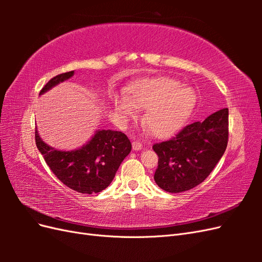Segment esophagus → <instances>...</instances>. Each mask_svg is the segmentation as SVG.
Here are the masks:
<instances>
[{
  "mask_svg": "<svg viewBox=\"0 0 262 262\" xmlns=\"http://www.w3.org/2000/svg\"><path fill=\"white\" fill-rule=\"evenodd\" d=\"M142 144L140 143V142H137V141H134V142H132V148H133V150H140V149H142Z\"/></svg>",
  "mask_w": 262,
  "mask_h": 262,
  "instance_id": "1",
  "label": "esophagus"
}]
</instances>
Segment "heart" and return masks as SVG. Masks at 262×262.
Here are the masks:
<instances>
[{"instance_id":"obj_1","label":"heart","mask_w":262,"mask_h":262,"mask_svg":"<svg viewBox=\"0 0 262 262\" xmlns=\"http://www.w3.org/2000/svg\"><path fill=\"white\" fill-rule=\"evenodd\" d=\"M112 104L124 120L144 110L142 122L156 138H167L182 128L191 116L196 95L193 89L170 77L144 78L125 89V96L112 94Z\"/></svg>"}]
</instances>
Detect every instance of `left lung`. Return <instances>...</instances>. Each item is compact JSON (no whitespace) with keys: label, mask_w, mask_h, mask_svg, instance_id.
<instances>
[{"label":"left lung","mask_w":262,"mask_h":262,"mask_svg":"<svg viewBox=\"0 0 262 262\" xmlns=\"http://www.w3.org/2000/svg\"><path fill=\"white\" fill-rule=\"evenodd\" d=\"M227 140L228 109L223 108L202 122L188 124L176 137L154 144L157 186L178 193L200 185L224 155Z\"/></svg>","instance_id":"obj_1"}]
</instances>
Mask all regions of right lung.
Segmentation results:
<instances>
[{
  "instance_id": "obj_1",
  "label": "right lung",
  "mask_w": 262,
  "mask_h": 262,
  "mask_svg": "<svg viewBox=\"0 0 262 262\" xmlns=\"http://www.w3.org/2000/svg\"><path fill=\"white\" fill-rule=\"evenodd\" d=\"M74 71L54 76L40 94L70 80ZM36 144L47 165L63 184L81 193H97L106 189L119 166L131 152V142L124 133L114 130H96L86 143L75 149H57L41 139L36 128Z\"/></svg>"
}]
</instances>
